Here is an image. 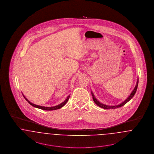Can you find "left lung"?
Returning <instances> with one entry per match:
<instances>
[{
    "label": "left lung",
    "mask_w": 154,
    "mask_h": 154,
    "mask_svg": "<svg viewBox=\"0 0 154 154\" xmlns=\"http://www.w3.org/2000/svg\"><path fill=\"white\" fill-rule=\"evenodd\" d=\"M138 83H139V79H137V82H136V85L135 87L134 88V89L133 90L132 93L130 94V95L125 100H124L123 102L120 103L119 104L116 105V106H109V105L104 104H103L102 103L99 102V101L96 99L95 96H94L93 92H92V91H91V94H92V95L93 100H94V102L96 104L97 106H98L99 107H100L101 108L104 109H117V108H119V107H120L123 106L126 103L128 102L132 99V97L134 95V94H136V91H137V87H138Z\"/></svg>",
    "instance_id": "obj_1"
}]
</instances>
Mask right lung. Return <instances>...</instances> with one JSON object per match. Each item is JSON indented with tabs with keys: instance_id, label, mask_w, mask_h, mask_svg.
Instances as JSON below:
<instances>
[{
	"instance_id": "add662e5",
	"label": "right lung",
	"mask_w": 154,
	"mask_h": 154,
	"mask_svg": "<svg viewBox=\"0 0 154 154\" xmlns=\"http://www.w3.org/2000/svg\"><path fill=\"white\" fill-rule=\"evenodd\" d=\"M22 95L24 97V98L25 99V100H26L29 103L30 105H32V106H33V107H36V108H37V109H42V110L51 111V110H55L59 109H60L61 107H62L66 104V103L67 102V101H68V100H69V97H70V95H69L67 97V98H66V99H65V100L63 102L61 103L60 104H59L58 105L55 106H53V107H44V106L36 105V104H33V103L30 102V101H29V100L25 97V96L23 95V94H22Z\"/></svg>"
}]
</instances>
